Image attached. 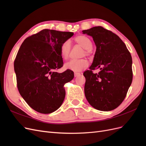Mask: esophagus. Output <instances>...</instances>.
I'll return each mask as SVG.
<instances>
[{
	"label": "esophagus",
	"mask_w": 146,
	"mask_h": 146,
	"mask_svg": "<svg viewBox=\"0 0 146 146\" xmlns=\"http://www.w3.org/2000/svg\"><path fill=\"white\" fill-rule=\"evenodd\" d=\"M80 75V74L79 72H74V76L75 77H77L78 76H79Z\"/></svg>",
	"instance_id": "1"
}]
</instances>
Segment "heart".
Instances as JSON below:
<instances>
[{"mask_svg":"<svg viewBox=\"0 0 146 146\" xmlns=\"http://www.w3.org/2000/svg\"><path fill=\"white\" fill-rule=\"evenodd\" d=\"M74 41L78 44L84 48V49H85V52L83 53L84 54H89L90 50H91L92 47V43L89 38L85 36V35H78V36L75 37ZM70 48H71V46H70V42L69 40L64 41L61 44L60 51L61 56L64 59H68L69 58ZM88 65H89L88 61L86 59L82 58L78 60H71L68 61L65 63L64 68L74 72H79L86 68Z\"/></svg>","mask_w":146,"mask_h":146,"instance_id":"b5f03b06","label":"heart"}]
</instances>
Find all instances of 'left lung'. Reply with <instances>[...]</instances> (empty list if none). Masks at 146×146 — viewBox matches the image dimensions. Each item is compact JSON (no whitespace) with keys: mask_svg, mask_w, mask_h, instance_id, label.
Wrapping results in <instances>:
<instances>
[{"mask_svg":"<svg viewBox=\"0 0 146 146\" xmlns=\"http://www.w3.org/2000/svg\"><path fill=\"white\" fill-rule=\"evenodd\" d=\"M96 46L93 62L83 73L85 94L89 104L100 111H111L125 98L133 79L130 52L117 35L101 26L82 31ZM99 68L94 74L92 70Z\"/></svg>","mask_w":146,"mask_h":146,"instance_id":"8db88e82","label":"left lung"}]
</instances>
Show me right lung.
<instances>
[{
  "label": "right lung",
  "instance_id": "add662e5",
  "mask_svg": "<svg viewBox=\"0 0 146 146\" xmlns=\"http://www.w3.org/2000/svg\"><path fill=\"white\" fill-rule=\"evenodd\" d=\"M72 32L44 29L26 38L17 52L14 68L21 96L35 111L49 114L58 109L65 98L64 85L72 80L74 72L63 67L60 48Z\"/></svg>",
  "mask_w": 146,
  "mask_h": 146
}]
</instances>
